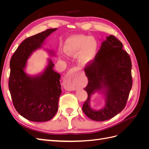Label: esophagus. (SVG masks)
I'll use <instances>...</instances> for the list:
<instances>
[{
	"label": "esophagus",
	"mask_w": 149,
	"mask_h": 149,
	"mask_svg": "<svg viewBox=\"0 0 149 149\" xmlns=\"http://www.w3.org/2000/svg\"><path fill=\"white\" fill-rule=\"evenodd\" d=\"M74 70H71L67 74L63 81L64 88L68 91H73L76 89V87L74 84Z\"/></svg>",
	"instance_id": "1"
}]
</instances>
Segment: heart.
<instances>
[{"label":"heart","instance_id":"b5f03b06","mask_svg":"<svg viewBox=\"0 0 149 149\" xmlns=\"http://www.w3.org/2000/svg\"><path fill=\"white\" fill-rule=\"evenodd\" d=\"M97 47L98 43L94 37L78 35L71 36L66 40L65 52L70 56H75L79 54V63L86 65L95 57Z\"/></svg>","mask_w":149,"mask_h":149}]
</instances>
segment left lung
Returning a JSON list of instances; mask_svg holds the SVG:
<instances>
[{
	"instance_id": "1",
	"label": "left lung",
	"mask_w": 149,
	"mask_h": 149,
	"mask_svg": "<svg viewBox=\"0 0 149 149\" xmlns=\"http://www.w3.org/2000/svg\"><path fill=\"white\" fill-rule=\"evenodd\" d=\"M132 63L123 45L113 35L102 42L94 60L84 68L88 84L84 90L88 99L83 106L84 113L96 121L111 119L123 111L132 88ZM97 92L104 95L105 104L100 110L90 105L91 96Z\"/></svg>"
}]
</instances>
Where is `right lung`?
<instances>
[{
    "instance_id": "add662e5",
    "label": "right lung",
    "mask_w": 149,
    "mask_h": 149,
    "mask_svg": "<svg viewBox=\"0 0 149 149\" xmlns=\"http://www.w3.org/2000/svg\"><path fill=\"white\" fill-rule=\"evenodd\" d=\"M57 29H48L26 38L17 48L10 61L8 88L16 111L24 118L33 122L52 119L58 109L62 93L60 74L53 70L50 58L44 70L37 75L25 72L27 60L32 53L41 48L45 40ZM49 55H55L47 49Z\"/></svg>"
}]
</instances>
